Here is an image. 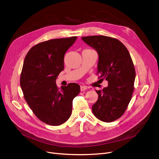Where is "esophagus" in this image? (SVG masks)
<instances>
[{"mask_svg":"<svg viewBox=\"0 0 159 159\" xmlns=\"http://www.w3.org/2000/svg\"><path fill=\"white\" fill-rule=\"evenodd\" d=\"M87 87H86V86H85V85H81L80 86V91H85V90H87Z\"/></svg>","mask_w":159,"mask_h":159,"instance_id":"1","label":"esophagus"}]
</instances>
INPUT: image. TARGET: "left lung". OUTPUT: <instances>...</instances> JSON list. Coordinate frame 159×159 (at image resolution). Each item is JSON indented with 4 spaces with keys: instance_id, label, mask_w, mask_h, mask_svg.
I'll list each match as a JSON object with an SVG mask.
<instances>
[{
    "instance_id": "1",
    "label": "left lung",
    "mask_w": 159,
    "mask_h": 159,
    "mask_svg": "<svg viewBox=\"0 0 159 159\" xmlns=\"http://www.w3.org/2000/svg\"><path fill=\"white\" fill-rule=\"evenodd\" d=\"M82 39L97 51V73L108 82L103 90L96 91L98 99L92 107L93 112L100 120L113 122L123 115L132 98L136 72L131 57L116 39L93 35Z\"/></svg>"
}]
</instances>
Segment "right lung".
<instances>
[{
    "instance_id": "right-lung-1",
    "label": "right lung",
    "mask_w": 159,
    "mask_h": 159,
    "mask_svg": "<svg viewBox=\"0 0 159 159\" xmlns=\"http://www.w3.org/2000/svg\"><path fill=\"white\" fill-rule=\"evenodd\" d=\"M77 37L49 40L32 47L24 60L20 85L24 98L41 121L60 125L70 117L72 102L80 85L70 83L57 87L56 80L64 69V56Z\"/></svg>"
}]
</instances>
